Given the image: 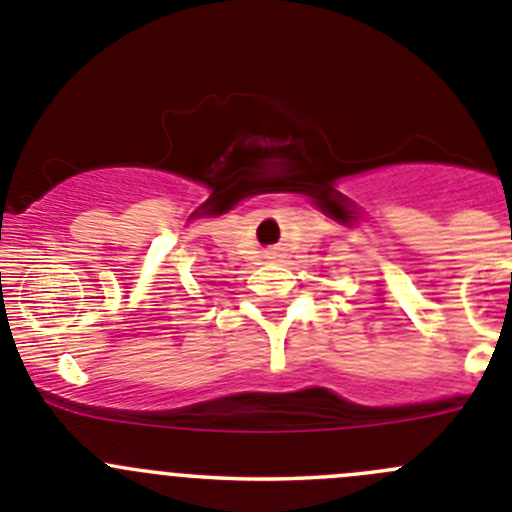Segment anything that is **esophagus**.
<instances>
[{"instance_id":"1","label":"esophagus","mask_w":512,"mask_h":512,"mask_svg":"<svg viewBox=\"0 0 512 512\" xmlns=\"http://www.w3.org/2000/svg\"><path fill=\"white\" fill-rule=\"evenodd\" d=\"M270 255H275V252H270Z\"/></svg>"}]
</instances>
